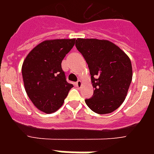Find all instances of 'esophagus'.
<instances>
[{
    "mask_svg": "<svg viewBox=\"0 0 154 154\" xmlns=\"http://www.w3.org/2000/svg\"><path fill=\"white\" fill-rule=\"evenodd\" d=\"M76 85H77L78 88H81V87L82 86V81H80V80H78L77 82V83H76Z\"/></svg>",
    "mask_w": 154,
    "mask_h": 154,
    "instance_id": "1",
    "label": "esophagus"
}]
</instances>
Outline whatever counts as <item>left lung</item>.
<instances>
[{
  "mask_svg": "<svg viewBox=\"0 0 154 154\" xmlns=\"http://www.w3.org/2000/svg\"><path fill=\"white\" fill-rule=\"evenodd\" d=\"M75 45L88 64L94 88L86 105L99 114L113 112L125 101L132 82L129 57L105 40L77 38Z\"/></svg>",
  "mask_w": 154,
  "mask_h": 154,
  "instance_id": "obj_1",
  "label": "left lung"
}]
</instances>
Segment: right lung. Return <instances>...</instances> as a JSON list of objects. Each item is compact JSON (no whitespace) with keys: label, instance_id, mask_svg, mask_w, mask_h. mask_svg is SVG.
I'll return each instance as SVG.
<instances>
[{"label":"right lung","instance_id":"right-lung-1","mask_svg":"<svg viewBox=\"0 0 154 154\" xmlns=\"http://www.w3.org/2000/svg\"><path fill=\"white\" fill-rule=\"evenodd\" d=\"M74 43L75 39L45 41L35 47L23 62L25 91L42 112L52 113L60 109L73 87L66 81L61 62Z\"/></svg>","mask_w":154,"mask_h":154}]
</instances>
